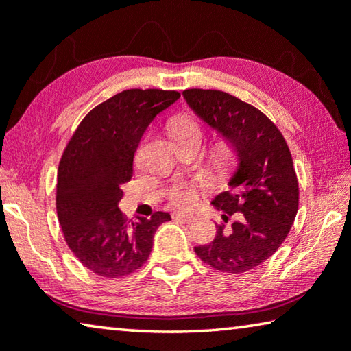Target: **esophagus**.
I'll use <instances>...</instances> for the list:
<instances>
[{
	"instance_id": "obj_1",
	"label": "esophagus",
	"mask_w": 351,
	"mask_h": 351,
	"mask_svg": "<svg viewBox=\"0 0 351 351\" xmlns=\"http://www.w3.org/2000/svg\"><path fill=\"white\" fill-rule=\"evenodd\" d=\"M173 219L184 221V223H192V221H195V215L189 214L186 210H178V213H173Z\"/></svg>"
}]
</instances>
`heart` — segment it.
I'll list each match as a JSON object with an SVG mask.
<instances>
[{"label": "heart", "instance_id": "b5f03b06", "mask_svg": "<svg viewBox=\"0 0 351 351\" xmlns=\"http://www.w3.org/2000/svg\"><path fill=\"white\" fill-rule=\"evenodd\" d=\"M169 130L171 136L175 137V141H181V138H199L202 141V126L197 123V120H193L189 115H180L171 119L169 123ZM214 165L220 173H228L236 164V149L230 142H220L217 145L214 152ZM198 198V192L195 187L192 186H181L173 192V202L178 206H192L195 204Z\"/></svg>", "mask_w": 351, "mask_h": 351}]
</instances>
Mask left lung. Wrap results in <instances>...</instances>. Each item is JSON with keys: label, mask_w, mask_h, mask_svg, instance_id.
Returning a JSON list of instances; mask_svg holds the SVG:
<instances>
[{"label": "left lung", "mask_w": 351, "mask_h": 351, "mask_svg": "<svg viewBox=\"0 0 351 351\" xmlns=\"http://www.w3.org/2000/svg\"><path fill=\"white\" fill-rule=\"evenodd\" d=\"M189 108L221 141L236 149V170L228 187L210 199L226 215L237 214L230 231L217 226L215 239L195 247L203 263L226 274H243L269 259L289 234L298 210V181L280 130L242 99L220 90L189 88Z\"/></svg>", "instance_id": "obj_1"}]
</instances>
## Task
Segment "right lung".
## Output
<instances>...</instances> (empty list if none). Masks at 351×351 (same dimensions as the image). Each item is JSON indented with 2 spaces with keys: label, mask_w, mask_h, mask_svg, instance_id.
<instances>
[{
  "label": "right lung",
  "mask_w": 351,
  "mask_h": 351,
  "mask_svg": "<svg viewBox=\"0 0 351 351\" xmlns=\"http://www.w3.org/2000/svg\"><path fill=\"white\" fill-rule=\"evenodd\" d=\"M181 95L131 88L98 104L77 126L58 171L56 209L66 245L93 274L130 275L145 264L169 213L126 221L119 203L132 176L134 153L149 123Z\"/></svg>",
  "instance_id": "1"
}]
</instances>
